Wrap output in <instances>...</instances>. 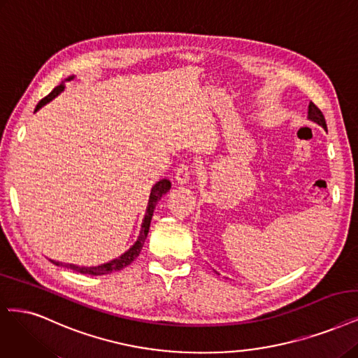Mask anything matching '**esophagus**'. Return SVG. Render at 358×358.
Segmentation results:
<instances>
[{
    "mask_svg": "<svg viewBox=\"0 0 358 358\" xmlns=\"http://www.w3.org/2000/svg\"><path fill=\"white\" fill-rule=\"evenodd\" d=\"M189 175H191V169L188 164H180L176 171H175V180L180 185H185L189 182Z\"/></svg>",
    "mask_w": 358,
    "mask_h": 358,
    "instance_id": "esophagus-1",
    "label": "esophagus"
}]
</instances>
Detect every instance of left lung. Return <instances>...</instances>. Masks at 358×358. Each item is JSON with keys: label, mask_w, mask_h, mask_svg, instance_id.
<instances>
[{"label": "left lung", "mask_w": 358, "mask_h": 358, "mask_svg": "<svg viewBox=\"0 0 358 358\" xmlns=\"http://www.w3.org/2000/svg\"><path fill=\"white\" fill-rule=\"evenodd\" d=\"M308 120L317 122L318 126H322L327 131V124H326L324 115H323L322 110H320L313 102H310V106H308Z\"/></svg>", "instance_id": "8db88e82"}]
</instances>
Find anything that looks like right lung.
I'll return each instance as SVG.
<instances>
[{
  "label": "right lung",
  "mask_w": 358,
  "mask_h": 358,
  "mask_svg": "<svg viewBox=\"0 0 358 358\" xmlns=\"http://www.w3.org/2000/svg\"><path fill=\"white\" fill-rule=\"evenodd\" d=\"M73 80V76L68 77L65 81H71ZM65 81H62V84H59L57 87H55L52 90V93H48L44 99L40 101V103L36 105L35 110H38L41 106H44L47 102H50L52 99H55V97L64 92L65 89ZM171 188V183L169 179H162L158 180L152 189H151V194H150V201H148V207H146V213H145V217H143V222H142V228H141V234L139 237L136 240V243H134L131 248L126 252L122 253L120 257L114 259V261H109L106 264H102V265H97V266H78V265H73V264H66L65 266L72 269V271H77V273L80 274H89V275H103V274H110L114 273V271H120L122 268H126L127 265H130L134 259H136L143 248V243L146 240V236L148 232H150V225H151V219H152V215H154V208L157 206V203L162 200V196L169 192V189ZM55 265H60V262H56V261H52Z\"/></svg>",
  "instance_id": "1"
}]
</instances>
